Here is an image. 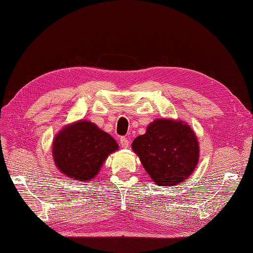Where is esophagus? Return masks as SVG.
<instances>
[{"mask_svg":"<svg viewBox=\"0 0 253 253\" xmlns=\"http://www.w3.org/2000/svg\"><path fill=\"white\" fill-rule=\"evenodd\" d=\"M120 144H121V146L123 148H127L129 146V140L127 138H125V137H122L120 139Z\"/></svg>","mask_w":253,"mask_h":253,"instance_id":"esophagus-1","label":"esophagus"}]
</instances>
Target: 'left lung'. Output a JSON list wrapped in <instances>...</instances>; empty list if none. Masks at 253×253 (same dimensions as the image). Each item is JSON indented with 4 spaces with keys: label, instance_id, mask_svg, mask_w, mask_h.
Wrapping results in <instances>:
<instances>
[{
    "label": "left lung",
    "instance_id": "1",
    "mask_svg": "<svg viewBox=\"0 0 253 253\" xmlns=\"http://www.w3.org/2000/svg\"><path fill=\"white\" fill-rule=\"evenodd\" d=\"M133 152L155 183L176 185L188 177L199 161V143L183 122L156 120L132 142Z\"/></svg>",
    "mask_w": 253,
    "mask_h": 253
}]
</instances>
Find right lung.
I'll list each match as a JSON object with an SVG mask.
<instances>
[{
  "label": "right lung",
  "mask_w": 253,
  "mask_h": 253,
  "mask_svg": "<svg viewBox=\"0 0 253 253\" xmlns=\"http://www.w3.org/2000/svg\"><path fill=\"white\" fill-rule=\"evenodd\" d=\"M119 148L116 141L93 123L80 121L64 128L53 141L56 167L65 175L81 182L98 173L109 154Z\"/></svg>",
  "instance_id": "right-lung-1"
}]
</instances>
